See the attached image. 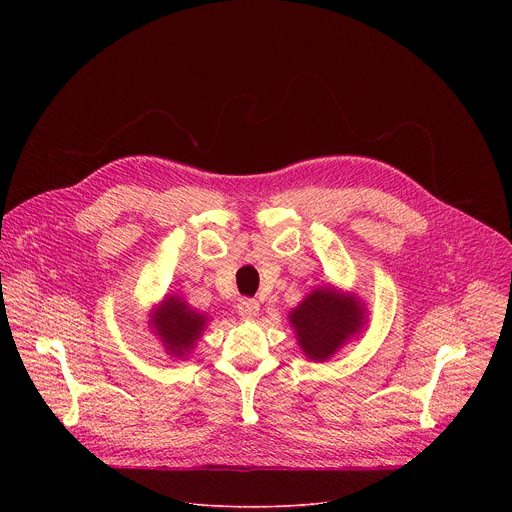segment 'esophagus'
I'll list each match as a JSON object with an SVG mask.
<instances>
[{"label":"esophagus","instance_id":"1","mask_svg":"<svg viewBox=\"0 0 512 512\" xmlns=\"http://www.w3.org/2000/svg\"><path fill=\"white\" fill-rule=\"evenodd\" d=\"M259 310L261 306L257 300H241L237 306V312L243 320H255L259 316Z\"/></svg>","mask_w":512,"mask_h":512}]
</instances>
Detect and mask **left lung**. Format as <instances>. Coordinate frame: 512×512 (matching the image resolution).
Instances as JSON below:
<instances>
[{"mask_svg": "<svg viewBox=\"0 0 512 512\" xmlns=\"http://www.w3.org/2000/svg\"><path fill=\"white\" fill-rule=\"evenodd\" d=\"M287 320L304 356L326 362L364 330L369 312L354 291L320 285L289 312Z\"/></svg>", "mask_w": 512, "mask_h": 512, "instance_id": "1", "label": "left lung"}]
</instances>
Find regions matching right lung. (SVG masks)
Wrapping results in <instances>:
<instances>
[{"instance_id":"add662e5","label":"right lung","mask_w":512,"mask_h":512,"mask_svg":"<svg viewBox=\"0 0 512 512\" xmlns=\"http://www.w3.org/2000/svg\"><path fill=\"white\" fill-rule=\"evenodd\" d=\"M148 318V328L174 360H186L208 326V316L190 308L178 294L164 296L154 304Z\"/></svg>"}]
</instances>
